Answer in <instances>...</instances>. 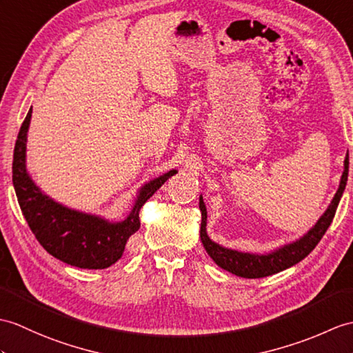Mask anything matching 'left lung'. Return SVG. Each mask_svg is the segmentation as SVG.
Listing matches in <instances>:
<instances>
[{"label": "left lung", "mask_w": 353, "mask_h": 353, "mask_svg": "<svg viewBox=\"0 0 353 353\" xmlns=\"http://www.w3.org/2000/svg\"><path fill=\"white\" fill-rule=\"evenodd\" d=\"M347 174H349V152L346 154V158H344V170L340 179L339 190L335 192L331 204L325 210V214L319 218L317 223L311 227L304 236L299 237L298 241L283 245V247L266 254L236 251L232 248H225L223 245L212 241L208 236V230H206V225H208L206 204H204L203 196L200 195V210H201L200 237L204 248H206L212 260H214L219 268H223L228 270V272L242 278L269 276L299 263L302 259H305L308 254L316 248V245L321 242L325 232L327 230V227L331 225L335 210H337L340 199L344 192V188H346V183H347Z\"/></svg>", "instance_id": "left-lung-1"}]
</instances>
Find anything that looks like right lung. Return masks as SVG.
Wrapping results in <instances>:
<instances>
[{"mask_svg":"<svg viewBox=\"0 0 353 353\" xmlns=\"http://www.w3.org/2000/svg\"><path fill=\"white\" fill-rule=\"evenodd\" d=\"M31 108L23 120L13 152V186L23 216L42 247L64 263L81 269H105L123 256L126 242L139 228V209L176 170L139 188L132 210L123 221L65 208L46 195L27 171V134Z\"/></svg>","mask_w":353,"mask_h":353,"instance_id":"right-lung-1","label":"right lung"}]
</instances>
